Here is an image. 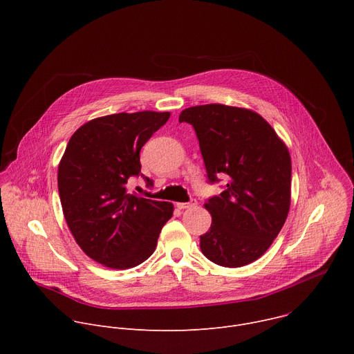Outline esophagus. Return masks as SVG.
<instances>
[{"label":"esophagus","mask_w":354,"mask_h":354,"mask_svg":"<svg viewBox=\"0 0 354 354\" xmlns=\"http://www.w3.org/2000/svg\"><path fill=\"white\" fill-rule=\"evenodd\" d=\"M193 206H196V200H190V201H187V203H176V207L179 209V210H185V209H190V207H193Z\"/></svg>","instance_id":"esophagus-1"}]
</instances>
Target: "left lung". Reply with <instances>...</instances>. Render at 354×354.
I'll use <instances>...</instances> for the list:
<instances>
[{
    "label": "left lung",
    "mask_w": 354,
    "mask_h": 354,
    "mask_svg": "<svg viewBox=\"0 0 354 354\" xmlns=\"http://www.w3.org/2000/svg\"><path fill=\"white\" fill-rule=\"evenodd\" d=\"M179 122L193 126L209 183L225 178L205 207L210 230L200 235L203 255L224 268L259 259L286 223L291 196L288 149L258 113L220 104L185 109Z\"/></svg>",
    "instance_id": "obj_1"
}]
</instances>
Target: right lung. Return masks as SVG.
Returning a JSON list of instances; mask_svg holds the SVG:
<instances>
[{
    "label": "right lung",
    "instance_id": "obj_1",
    "mask_svg": "<svg viewBox=\"0 0 354 354\" xmlns=\"http://www.w3.org/2000/svg\"><path fill=\"white\" fill-rule=\"evenodd\" d=\"M169 112L116 113L93 119L70 138L57 182L67 225L85 254L111 269H130L156 250L174 205L127 190L141 174L140 151Z\"/></svg>",
    "mask_w": 354,
    "mask_h": 354
}]
</instances>
